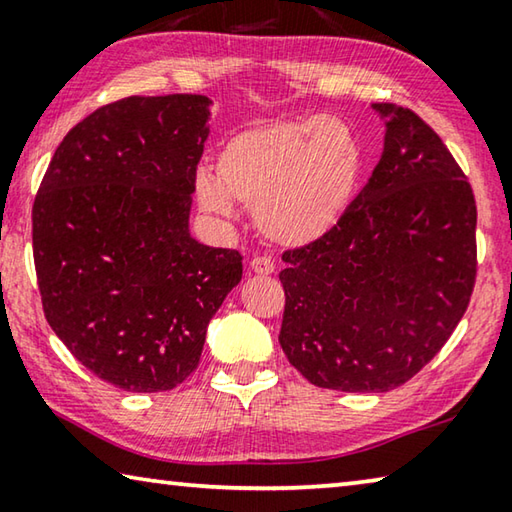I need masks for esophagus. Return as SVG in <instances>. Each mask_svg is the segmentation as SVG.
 <instances>
[{
    "label": "esophagus",
    "mask_w": 512,
    "mask_h": 512,
    "mask_svg": "<svg viewBox=\"0 0 512 512\" xmlns=\"http://www.w3.org/2000/svg\"><path fill=\"white\" fill-rule=\"evenodd\" d=\"M250 271L257 275H271L275 271V264H273V259H268V257H253L250 259Z\"/></svg>",
    "instance_id": "obj_1"
}]
</instances>
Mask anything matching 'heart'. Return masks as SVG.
I'll list each match as a JSON object with an SVG mask.
<instances>
[{"mask_svg":"<svg viewBox=\"0 0 512 512\" xmlns=\"http://www.w3.org/2000/svg\"><path fill=\"white\" fill-rule=\"evenodd\" d=\"M361 149L350 126L334 117H298L232 135L216 155V176L196 173L205 212H255V225L277 246L300 248L323 239L350 205Z\"/></svg>","mask_w":512,"mask_h":512,"instance_id":"heart-1","label":"heart"}]
</instances>
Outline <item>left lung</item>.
<instances>
[{
  "label": "left lung",
  "mask_w": 512,
  "mask_h": 512,
  "mask_svg": "<svg viewBox=\"0 0 512 512\" xmlns=\"http://www.w3.org/2000/svg\"><path fill=\"white\" fill-rule=\"evenodd\" d=\"M384 151L323 239L282 255L280 345L311 384L402 386L461 323L476 277V203L443 140L409 108L372 103Z\"/></svg>",
  "instance_id": "1"
}]
</instances>
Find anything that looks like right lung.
<instances>
[{
	"label": "right lung",
	"mask_w": 512,
	"mask_h": 512,
	"mask_svg": "<svg viewBox=\"0 0 512 512\" xmlns=\"http://www.w3.org/2000/svg\"><path fill=\"white\" fill-rule=\"evenodd\" d=\"M210 106L203 94H167L94 110L60 142L33 201L47 323L121 391L183 384L244 271L237 250L189 235Z\"/></svg>",
	"instance_id": "obj_1"
}]
</instances>
